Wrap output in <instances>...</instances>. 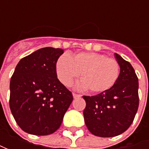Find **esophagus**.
<instances>
[{
  "label": "esophagus",
  "mask_w": 149,
  "mask_h": 149,
  "mask_svg": "<svg viewBox=\"0 0 149 149\" xmlns=\"http://www.w3.org/2000/svg\"><path fill=\"white\" fill-rule=\"evenodd\" d=\"M73 97H74V99H77V98H80V97H81V95H79V94H75V93H73Z\"/></svg>",
  "instance_id": "esophagus-1"
}]
</instances>
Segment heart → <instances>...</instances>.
Here are the masks:
<instances>
[{
    "instance_id": "1",
    "label": "heart",
    "mask_w": 149,
    "mask_h": 149,
    "mask_svg": "<svg viewBox=\"0 0 149 149\" xmlns=\"http://www.w3.org/2000/svg\"><path fill=\"white\" fill-rule=\"evenodd\" d=\"M56 74L61 83L70 86L79 75L81 88L91 93H102L116 84L120 74V65L113 58L94 52H81L74 55L63 54L55 65Z\"/></svg>"
}]
</instances>
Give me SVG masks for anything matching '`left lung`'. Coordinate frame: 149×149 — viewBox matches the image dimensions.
I'll return each mask as SVG.
<instances>
[{
  "label": "left lung",
  "instance_id": "left-lung-1",
  "mask_svg": "<svg viewBox=\"0 0 149 149\" xmlns=\"http://www.w3.org/2000/svg\"><path fill=\"white\" fill-rule=\"evenodd\" d=\"M120 74L111 89L94 96H83L86 102L84 123L92 134L109 138L123 134L130 127L139 109V79L131 64L115 54Z\"/></svg>",
  "mask_w": 149,
  "mask_h": 149
}]
</instances>
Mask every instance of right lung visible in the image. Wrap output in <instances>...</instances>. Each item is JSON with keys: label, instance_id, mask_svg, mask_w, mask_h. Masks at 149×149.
<instances>
[{"label": "right lung", "instance_id": "1", "mask_svg": "<svg viewBox=\"0 0 149 149\" xmlns=\"http://www.w3.org/2000/svg\"><path fill=\"white\" fill-rule=\"evenodd\" d=\"M64 50L45 47L22 58L10 83V109L20 129L34 135H49L61 125L73 100L57 78L56 61Z\"/></svg>", "mask_w": 149, "mask_h": 149}]
</instances>
